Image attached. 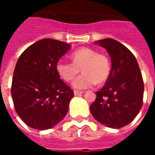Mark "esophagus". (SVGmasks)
Here are the masks:
<instances>
[{"label":"esophagus","mask_w":155,"mask_h":155,"mask_svg":"<svg viewBox=\"0 0 155 155\" xmlns=\"http://www.w3.org/2000/svg\"><path fill=\"white\" fill-rule=\"evenodd\" d=\"M84 92H83V91H77V90H75L74 91V95L75 96H80V95L83 94Z\"/></svg>","instance_id":"1"}]
</instances>
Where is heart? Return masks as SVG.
<instances>
[{"instance_id":"b5f03b06","label":"heart","mask_w":155,"mask_h":155,"mask_svg":"<svg viewBox=\"0 0 155 155\" xmlns=\"http://www.w3.org/2000/svg\"><path fill=\"white\" fill-rule=\"evenodd\" d=\"M73 63L59 60L56 63V71L66 81H71L80 72L72 83V86L77 89H86L103 84L108 80L110 74V61L105 54H100L89 47H82L76 50L71 54Z\"/></svg>"}]
</instances>
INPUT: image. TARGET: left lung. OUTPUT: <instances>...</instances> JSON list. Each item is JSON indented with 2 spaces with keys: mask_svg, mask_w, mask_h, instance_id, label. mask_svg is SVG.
<instances>
[{
  "mask_svg": "<svg viewBox=\"0 0 155 155\" xmlns=\"http://www.w3.org/2000/svg\"><path fill=\"white\" fill-rule=\"evenodd\" d=\"M111 58V71L105 84L96 92L90 106L93 117L107 127L119 129L132 122L143 103L144 83L135 56L113 38L96 41Z\"/></svg>",
  "mask_w": 155,
  "mask_h": 155,
  "instance_id": "8db88e82",
  "label": "left lung"
}]
</instances>
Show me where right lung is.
Returning <instances> with one entry per match:
<instances>
[{
  "label": "right lung",
  "mask_w": 155,
  "mask_h": 155,
  "mask_svg": "<svg viewBox=\"0 0 155 155\" xmlns=\"http://www.w3.org/2000/svg\"><path fill=\"white\" fill-rule=\"evenodd\" d=\"M70 48L64 42L44 38L18 58L11 94L16 112L28 126L48 130L67 115L74 92L60 79L56 63Z\"/></svg>",
  "instance_id": "1"
}]
</instances>
